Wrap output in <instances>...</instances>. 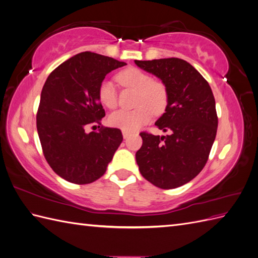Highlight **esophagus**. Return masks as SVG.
I'll list each match as a JSON object with an SVG mask.
<instances>
[{"label":"esophagus","mask_w":258,"mask_h":258,"mask_svg":"<svg viewBox=\"0 0 258 258\" xmlns=\"http://www.w3.org/2000/svg\"><path fill=\"white\" fill-rule=\"evenodd\" d=\"M130 135H131V132H130V131L122 130V137H123V139H127Z\"/></svg>","instance_id":"1"}]
</instances>
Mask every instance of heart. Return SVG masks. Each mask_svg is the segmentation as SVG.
Listing matches in <instances>:
<instances>
[{"mask_svg":"<svg viewBox=\"0 0 258 258\" xmlns=\"http://www.w3.org/2000/svg\"><path fill=\"white\" fill-rule=\"evenodd\" d=\"M116 81L122 87L136 90L138 93L137 106L134 111H116L108 117V123L113 127L126 131H135L151 120L152 111L160 114L168 103V90L159 81H153L152 77L138 68L122 70L116 76ZM98 97L100 102L108 108L117 104V97L114 85L110 81H103L99 86Z\"/></svg>","mask_w":258,"mask_h":258,"instance_id":"obj_1","label":"heart"}]
</instances>
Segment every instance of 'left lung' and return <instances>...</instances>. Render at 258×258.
Wrapping results in <instances>:
<instances>
[{
    "label": "left lung",
    "mask_w": 258,
    "mask_h": 258,
    "mask_svg": "<svg viewBox=\"0 0 258 258\" xmlns=\"http://www.w3.org/2000/svg\"><path fill=\"white\" fill-rule=\"evenodd\" d=\"M135 63L161 81L168 103L156 126L168 136L141 132L143 144L136 159L141 174L163 189L176 188L196 177L206 166L217 130L215 100L209 83L179 58Z\"/></svg>",
    "instance_id": "left-lung-1"
}]
</instances>
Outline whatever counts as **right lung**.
Segmentation results:
<instances>
[{
	"mask_svg": "<svg viewBox=\"0 0 258 258\" xmlns=\"http://www.w3.org/2000/svg\"><path fill=\"white\" fill-rule=\"evenodd\" d=\"M124 62L84 51L49 74L36 115L37 134L48 165L60 177L89 184L102 176L122 141L117 128L86 132L105 116L100 103V84Z\"/></svg>",
	"mask_w": 258,
	"mask_h": 258,
	"instance_id": "add662e5",
	"label": "right lung"
}]
</instances>
